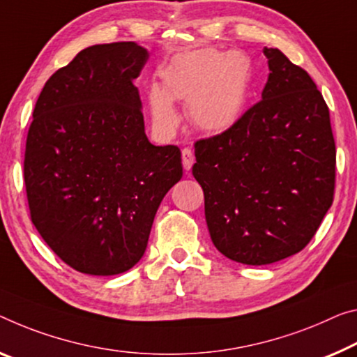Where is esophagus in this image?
<instances>
[{
	"mask_svg": "<svg viewBox=\"0 0 357 357\" xmlns=\"http://www.w3.org/2000/svg\"><path fill=\"white\" fill-rule=\"evenodd\" d=\"M182 164H183L185 171H190V169L193 167L195 156H193V151H191L190 148H183L182 150Z\"/></svg>",
	"mask_w": 357,
	"mask_h": 357,
	"instance_id": "esophagus-1",
	"label": "esophagus"
}]
</instances>
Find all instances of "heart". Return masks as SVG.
<instances>
[{
    "instance_id": "obj_1",
    "label": "heart",
    "mask_w": 357,
    "mask_h": 357,
    "mask_svg": "<svg viewBox=\"0 0 357 357\" xmlns=\"http://www.w3.org/2000/svg\"><path fill=\"white\" fill-rule=\"evenodd\" d=\"M162 87H150L153 121L161 130L178 123L172 100L186 103L191 124L202 132L220 134L243 118L252 78L250 59L243 52L217 49L180 54L161 71Z\"/></svg>"
}]
</instances>
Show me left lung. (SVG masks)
Segmentation results:
<instances>
[{"label":"left lung","mask_w":357,"mask_h":357,"mask_svg":"<svg viewBox=\"0 0 357 357\" xmlns=\"http://www.w3.org/2000/svg\"><path fill=\"white\" fill-rule=\"evenodd\" d=\"M261 100L231 129L195 144L193 175L218 252L244 265L297 254L316 234L335 188V142L324 97L279 49H263Z\"/></svg>","instance_id":"1"}]
</instances>
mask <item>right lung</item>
<instances>
[{"label":"right lung","instance_id":"1","mask_svg":"<svg viewBox=\"0 0 357 357\" xmlns=\"http://www.w3.org/2000/svg\"><path fill=\"white\" fill-rule=\"evenodd\" d=\"M148 51L134 41L86 47L38 97L24 178L31 222L73 270L113 276L145 254L182 155L145 134L139 78Z\"/></svg>","mask_w":357,"mask_h":357}]
</instances>
